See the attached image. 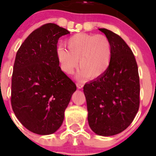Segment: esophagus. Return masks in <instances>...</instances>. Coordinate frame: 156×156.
I'll return each mask as SVG.
<instances>
[{"instance_id": "obj_1", "label": "esophagus", "mask_w": 156, "mask_h": 156, "mask_svg": "<svg viewBox=\"0 0 156 156\" xmlns=\"http://www.w3.org/2000/svg\"><path fill=\"white\" fill-rule=\"evenodd\" d=\"M76 87H77L78 89H82L83 87V84L81 83V82H77L76 83Z\"/></svg>"}]
</instances>
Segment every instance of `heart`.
<instances>
[{"label": "heart", "instance_id": "1", "mask_svg": "<svg viewBox=\"0 0 156 156\" xmlns=\"http://www.w3.org/2000/svg\"><path fill=\"white\" fill-rule=\"evenodd\" d=\"M67 48L59 47L57 57L63 71L72 74L79 65V77L96 78L105 72L111 58V44L101 34H76L66 41Z\"/></svg>", "mask_w": 156, "mask_h": 156}]
</instances>
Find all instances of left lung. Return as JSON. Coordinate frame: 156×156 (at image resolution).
<instances>
[{
	"label": "left lung",
	"mask_w": 156,
	"mask_h": 156,
	"mask_svg": "<svg viewBox=\"0 0 156 156\" xmlns=\"http://www.w3.org/2000/svg\"><path fill=\"white\" fill-rule=\"evenodd\" d=\"M111 44L109 65L103 74L83 87L88 123L100 136H113L127 129L140 107V76L133 52L112 31L99 28Z\"/></svg>",
	"instance_id": "left-lung-1"
}]
</instances>
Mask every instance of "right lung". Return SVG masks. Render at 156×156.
<instances>
[{
	"instance_id": "1",
	"label": "right lung",
	"mask_w": 156,
	"mask_h": 156,
	"mask_svg": "<svg viewBox=\"0 0 156 156\" xmlns=\"http://www.w3.org/2000/svg\"><path fill=\"white\" fill-rule=\"evenodd\" d=\"M69 34L56 24H45L33 31L16 52L11 103L16 118L33 133L55 132L76 90L61 71L57 57L58 39Z\"/></svg>"
}]
</instances>
